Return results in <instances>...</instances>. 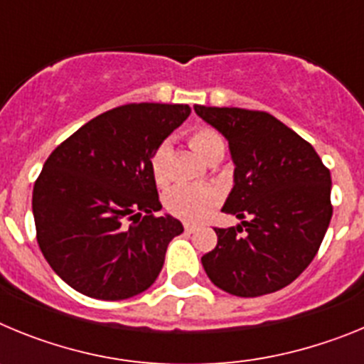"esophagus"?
Returning a JSON list of instances; mask_svg holds the SVG:
<instances>
[{
    "label": "esophagus",
    "instance_id": "obj_1",
    "mask_svg": "<svg viewBox=\"0 0 364 364\" xmlns=\"http://www.w3.org/2000/svg\"><path fill=\"white\" fill-rule=\"evenodd\" d=\"M184 231L186 233H195V231H197V226H195V224H189V222H186Z\"/></svg>",
    "mask_w": 364,
    "mask_h": 364
}]
</instances>
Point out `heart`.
<instances>
[{"label":"heart","mask_w":364,"mask_h":364,"mask_svg":"<svg viewBox=\"0 0 364 364\" xmlns=\"http://www.w3.org/2000/svg\"><path fill=\"white\" fill-rule=\"evenodd\" d=\"M189 144L198 156L210 162L213 159H222L226 153V142L222 134L215 127L210 125H200L197 129H193L189 134ZM166 156L167 147L159 146L153 151L149 159L151 173H153L154 182L164 186L166 178ZM218 202V193L211 188H198V186H176L169 189L164 198L167 213L173 217H178L182 220H200L205 213L215 208Z\"/></svg>","instance_id":"b5f03b06"}]
</instances>
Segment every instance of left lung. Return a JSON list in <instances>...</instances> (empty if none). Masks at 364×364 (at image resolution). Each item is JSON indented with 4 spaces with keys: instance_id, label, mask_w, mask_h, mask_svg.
I'll return each instance as SVG.
<instances>
[{
    "instance_id": "obj_1",
    "label": "left lung",
    "mask_w": 364,
    "mask_h": 364,
    "mask_svg": "<svg viewBox=\"0 0 364 364\" xmlns=\"http://www.w3.org/2000/svg\"><path fill=\"white\" fill-rule=\"evenodd\" d=\"M228 138L235 186L224 213L237 228H215L218 242L202 257L208 277L237 297L281 290L310 266L332 218L330 169L310 142L269 112L195 105Z\"/></svg>"
}]
</instances>
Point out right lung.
<instances>
[{"mask_svg": "<svg viewBox=\"0 0 364 364\" xmlns=\"http://www.w3.org/2000/svg\"><path fill=\"white\" fill-rule=\"evenodd\" d=\"M184 104H127L63 140L32 191L36 239L50 268L76 291L104 301L142 294L167 244L184 231L162 210L153 151L189 117Z\"/></svg>", "mask_w": 364, "mask_h": 364, "instance_id": "1", "label": "right lung"}]
</instances>
